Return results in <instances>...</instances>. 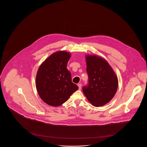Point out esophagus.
I'll list each match as a JSON object with an SVG mask.
<instances>
[{"instance_id": "1", "label": "esophagus", "mask_w": 147, "mask_h": 147, "mask_svg": "<svg viewBox=\"0 0 147 147\" xmlns=\"http://www.w3.org/2000/svg\"><path fill=\"white\" fill-rule=\"evenodd\" d=\"M78 87H79V89L80 90L81 88H82V84H78Z\"/></svg>"}]
</instances>
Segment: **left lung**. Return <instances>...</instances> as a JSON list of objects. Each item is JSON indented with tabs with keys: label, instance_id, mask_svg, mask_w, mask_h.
Masks as SVG:
<instances>
[{
	"label": "left lung",
	"instance_id": "8db88e82",
	"mask_svg": "<svg viewBox=\"0 0 147 147\" xmlns=\"http://www.w3.org/2000/svg\"><path fill=\"white\" fill-rule=\"evenodd\" d=\"M88 85L83 91L94 106H104L111 100L118 88V78L105 59L96 55L85 56Z\"/></svg>",
	"mask_w": 147,
	"mask_h": 147
}]
</instances>
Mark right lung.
Listing matches in <instances>:
<instances>
[{
	"mask_svg": "<svg viewBox=\"0 0 147 147\" xmlns=\"http://www.w3.org/2000/svg\"><path fill=\"white\" fill-rule=\"evenodd\" d=\"M70 56L66 51H57L49 56L38 69L36 89L48 105L55 107L62 105L79 88L71 82V74L67 68Z\"/></svg>",
	"mask_w": 147,
	"mask_h": 147,
	"instance_id": "add662e5",
	"label": "right lung"
}]
</instances>
